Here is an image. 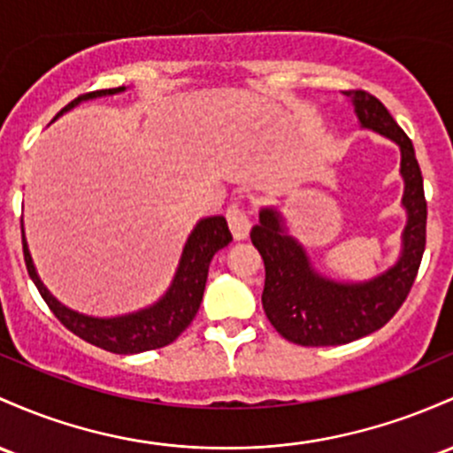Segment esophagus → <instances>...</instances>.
Returning a JSON list of instances; mask_svg holds the SVG:
<instances>
[{"label": "esophagus", "mask_w": 453, "mask_h": 453, "mask_svg": "<svg viewBox=\"0 0 453 453\" xmlns=\"http://www.w3.org/2000/svg\"><path fill=\"white\" fill-rule=\"evenodd\" d=\"M226 219H227V226H230L232 230V236H234L236 241L247 238V234H250L251 230V221H250V212H247V208H242L241 203H232V206L226 211Z\"/></svg>", "instance_id": "obj_1"}]
</instances>
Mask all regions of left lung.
<instances>
[{
  "instance_id": "1",
  "label": "left lung",
  "mask_w": 453,
  "mask_h": 453,
  "mask_svg": "<svg viewBox=\"0 0 453 453\" xmlns=\"http://www.w3.org/2000/svg\"><path fill=\"white\" fill-rule=\"evenodd\" d=\"M355 107L361 128L380 133L400 148L404 180L402 206L406 226L397 262L367 281H335L314 271L296 238L288 234L277 208H262L251 227V242L265 260L262 305L281 337L299 346H340L385 326L409 296L426 250L424 178L415 148L376 96L364 89L344 92Z\"/></svg>"
}]
</instances>
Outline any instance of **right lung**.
I'll return each instance as SVG.
<instances>
[{
  "mask_svg": "<svg viewBox=\"0 0 453 453\" xmlns=\"http://www.w3.org/2000/svg\"><path fill=\"white\" fill-rule=\"evenodd\" d=\"M127 88H111V89H98V92L83 94V96L74 98L68 103L56 118L62 116L68 109L77 107L81 101L98 96H111V94H120ZM53 118V120H56ZM21 236H23V256L25 266H27L29 277L36 283L38 292L49 305V310L56 314V318L79 335L81 340L89 344L103 348V350L116 352V355H137V352L154 350V348H163L172 344L182 331L196 318L200 303L203 296V288H206L208 266H211L212 256L219 250L232 241L230 230H227V221L221 215L206 217L197 221L193 232L188 234L185 250H182L180 262H178L176 275H173L172 286L167 288L165 295L161 296L154 305L146 310L133 311V314H124L116 318H94L79 314V311L68 310L62 305L51 292L44 288V283L38 277L36 266H34L32 256H29L27 241H25L23 221H21Z\"/></svg>",
  "mask_w": 453,
  "mask_h": 453,
  "instance_id": "right-lung-1",
  "label": "right lung"
}]
</instances>
